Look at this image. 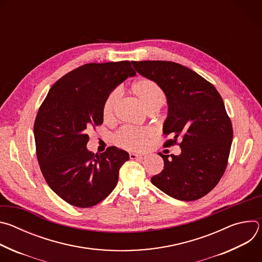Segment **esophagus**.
<instances>
[{
	"label": "esophagus",
	"mask_w": 262,
	"mask_h": 262,
	"mask_svg": "<svg viewBox=\"0 0 262 262\" xmlns=\"http://www.w3.org/2000/svg\"><path fill=\"white\" fill-rule=\"evenodd\" d=\"M129 158L130 160H145L146 159V155H139V154H129Z\"/></svg>",
	"instance_id": "1"
}]
</instances>
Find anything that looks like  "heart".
<instances>
[{
    "instance_id": "heart-1",
    "label": "heart",
    "mask_w": 262,
    "mask_h": 262,
    "mask_svg": "<svg viewBox=\"0 0 262 262\" xmlns=\"http://www.w3.org/2000/svg\"><path fill=\"white\" fill-rule=\"evenodd\" d=\"M132 92L142 102L147 112L160 110L166 101V94L160 85L147 78L137 80L132 85ZM120 96V90L116 89L104 100L102 116L105 121L114 120ZM152 136L154 130L149 127L124 126L114 135L113 142L126 150H139L145 147Z\"/></svg>"
}]
</instances>
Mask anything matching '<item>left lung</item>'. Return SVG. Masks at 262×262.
Returning a JSON list of instances; mask_svg holds the SVG:
<instances>
[{
	"label": "left lung",
	"mask_w": 262,
	"mask_h": 262,
	"mask_svg": "<svg viewBox=\"0 0 262 262\" xmlns=\"http://www.w3.org/2000/svg\"><path fill=\"white\" fill-rule=\"evenodd\" d=\"M141 76L158 83L168 102L163 132L180 140L179 156H165L163 171L152 184L181 201L209 193L226 170L233 138L231 120L217 90L194 70L171 61H133ZM171 158L169 159L168 157Z\"/></svg>",
	"instance_id": "obj_1"
}]
</instances>
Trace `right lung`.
Listing matches in <instances>:
<instances>
[{
	"label": "right lung",
	"instance_id": "obj_1",
	"mask_svg": "<svg viewBox=\"0 0 262 262\" xmlns=\"http://www.w3.org/2000/svg\"><path fill=\"white\" fill-rule=\"evenodd\" d=\"M136 71L129 61L89 63L66 73L50 89L34 123L36 155L50 188L77 207L96 205L115 189L129 160L115 146L89 151L88 129L102 124L104 100Z\"/></svg>",
	"mask_w": 262,
	"mask_h": 262
}]
</instances>
